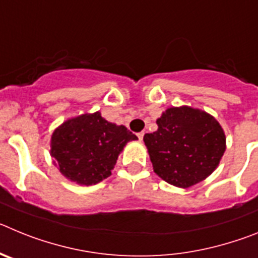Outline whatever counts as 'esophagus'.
Here are the masks:
<instances>
[{"label": "esophagus", "mask_w": 258, "mask_h": 258, "mask_svg": "<svg viewBox=\"0 0 258 258\" xmlns=\"http://www.w3.org/2000/svg\"><path fill=\"white\" fill-rule=\"evenodd\" d=\"M137 136H138L140 141H142L143 140V136H145V132H141V133H138V134H137Z\"/></svg>", "instance_id": "34e87169"}]
</instances>
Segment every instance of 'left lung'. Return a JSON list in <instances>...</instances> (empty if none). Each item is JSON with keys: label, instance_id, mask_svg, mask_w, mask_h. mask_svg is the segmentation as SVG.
<instances>
[{"label": "left lung", "instance_id": "left-lung-1", "mask_svg": "<svg viewBox=\"0 0 258 258\" xmlns=\"http://www.w3.org/2000/svg\"><path fill=\"white\" fill-rule=\"evenodd\" d=\"M157 131L143 137L154 172L177 187L207 178L220 163L226 138L213 116L191 107L168 108Z\"/></svg>", "mask_w": 258, "mask_h": 258}]
</instances>
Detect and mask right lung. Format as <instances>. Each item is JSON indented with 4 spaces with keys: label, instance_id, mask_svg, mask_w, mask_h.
Masks as SVG:
<instances>
[{
    "label": "right lung",
    "instance_id": "right-lung-1",
    "mask_svg": "<svg viewBox=\"0 0 258 258\" xmlns=\"http://www.w3.org/2000/svg\"><path fill=\"white\" fill-rule=\"evenodd\" d=\"M138 140L124 125L104 120L99 112L81 115L60 125L51 137V156L68 179L95 184L111 175L118 154Z\"/></svg>",
    "mask_w": 258,
    "mask_h": 258
}]
</instances>
